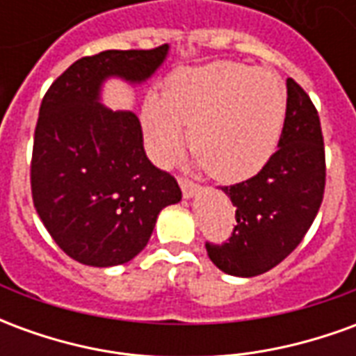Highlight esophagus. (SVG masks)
Segmentation results:
<instances>
[{
	"label": "esophagus",
	"instance_id": "34e87169",
	"mask_svg": "<svg viewBox=\"0 0 356 356\" xmlns=\"http://www.w3.org/2000/svg\"><path fill=\"white\" fill-rule=\"evenodd\" d=\"M179 185H181V191H183V196L185 198H194L196 194H200L202 186L188 181V179H179Z\"/></svg>",
	"mask_w": 356,
	"mask_h": 356
}]
</instances>
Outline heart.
Instances as JSON below:
<instances>
[{
    "instance_id": "1",
    "label": "heart",
    "mask_w": 356,
    "mask_h": 356,
    "mask_svg": "<svg viewBox=\"0 0 356 356\" xmlns=\"http://www.w3.org/2000/svg\"><path fill=\"white\" fill-rule=\"evenodd\" d=\"M286 118V89L268 70L240 63L186 68L165 80L162 97L147 95L140 122L148 152L170 160L183 140L194 162L223 183L254 177L275 154Z\"/></svg>"
}]
</instances>
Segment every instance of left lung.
I'll return each mask as SVG.
<instances>
[{"mask_svg":"<svg viewBox=\"0 0 356 356\" xmlns=\"http://www.w3.org/2000/svg\"><path fill=\"white\" fill-rule=\"evenodd\" d=\"M286 118L278 150L257 175L221 186L236 208L225 244H206L209 259L232 276L267 273L299 246L324 196L326 163L321 120L309 95L288 78Z\"/></svg>","mask_w":356,"mask_h":356,"instance_id":"8db88e82","label":"left lung"}]
</instances>
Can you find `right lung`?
Masks as SVG:
<instances>
[{"label":"right lung","mask_w":356,"mask_h":356,"mask_svg":"<svg viewBox=\"0 0 356 356\" xmlns=\"http://www.w3.org/2000/svg\"><path fill=\"white\" fill-rule=\"evenodd\" d=\"M170 45L102 51L68 66L40 106L30 165L38 216L58 248L89 267L131 261L154 231L158 213L181 200L168 171L145 154L139 118L101 102L102 83L147 81Z\"/></svg>","instance_id":"add662e5"}]
</instances>
